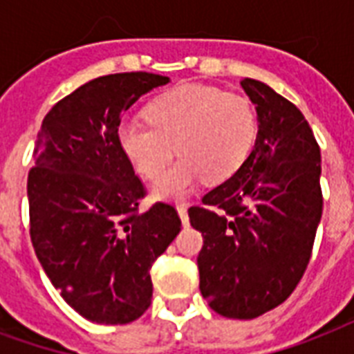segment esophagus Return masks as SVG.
<instances>
[{
  "label": "esophagus",
  "instance_id": "1",
  "mask_svg": "<svg viewBox=\"0 0 354 354\" xmlns=\"http://www.w3.org/2000/svg\"><path fill=\"white\" fill-rule=\"evenodd\" d=\"M177 212H179V218L180 221H183V225H188V208H186V205H179V207H177Z\"/></svg>",
  "mask_w": 354,
  "mask_h": 354
}]
</instances>
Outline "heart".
Masks as SVG:
<instances>
[{
	"mask_svg": "<svg viewBox=\"0 0 354 354\" xmlns=\"http://www.w3.org/2000/svg\"><path fill=\"white\" fill-rule=\"evenodd\" d=\"M146 120H123L118 144L140 175L157 179V199H183L203 179L223 183L245 162L257 138V114L245 97L205 84H180L147 105Z\"/></svg>",
	"mask_w": 354,
	"mask_h": 354,
	"instance_id": "1",
	"label": "heart"
}]
</instances>
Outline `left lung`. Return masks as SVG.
Returning a JSON list of instances; mask_svg holds the SVG:
<instances>
[{"mask_svg":"<svg viewBox=\"0 0 354 354\" xmlns=\"http://www.w3.org/2000/svg\"><path fill=\"white\" fill-rule=\"evenodd\" d=\"M240 84L257 111L254 146L188 216L203 234L197 268L208 306L253 319L288 299L308 266L323 210L322 153L294 103L254 79Z\"/></svg>","mask_w":354,"mask_h":354,"instance_id":"obj_1","label":"left lung"}]
</instances>
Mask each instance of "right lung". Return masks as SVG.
<instances>
[{
	"instance_id": "add662e5",
	"label": "right lung",
	"mask_w": 354,
	"mask_h": 354,
	"mask_svg": "<svg viewBox=\"0 0 354 354\" xmlns=\"http://www.w3.org/2000/svg\"><path fill=\"white\" fill-rule=\"evenodd\" d=\"M169 77L114 73L46 114L27 179L31 242L62 299L88 322L123 325L149 308L153 262L180 231L171 205L138 212L146 190L118 144L120 116Z\"/></svg>"
}]
</instances>
